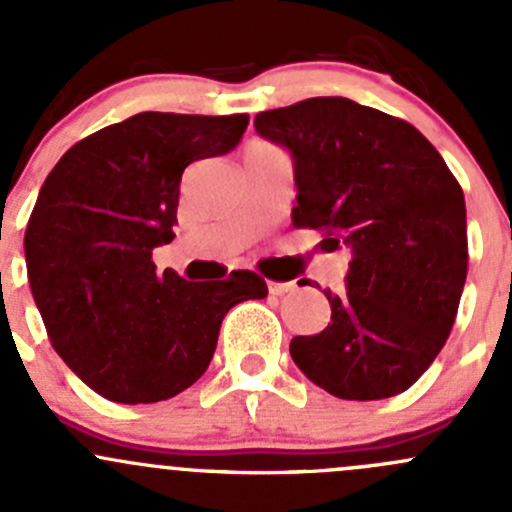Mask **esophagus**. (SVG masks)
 I'll use <instances>...</instances> for the list:
<instances>
[{
    "mask_svg": "<svg viewBox=\"0 0 512 512\" xmlns=\"http://www.w3.org/2000/svg\"><path fill=\"white\" fill-rule=\"evenodd\" d=\"M294 282H277V280H270L267 282V289H270L272 294H287V292H294Z\"/></svg>",
    "mask_w": 512,
    "mask_h": 512,
    "instance_id": "esophagus-1",
    "label": "esophagus"
}]
</instances>
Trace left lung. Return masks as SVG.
I'll return each instance as SVG.
<instances>
[{
	"label": "left lung",
	"mask_w": 512,
	"mask_h": 512,
	"mask_svg": "<svg viewBox=\"0 0 512 512\" xmlns=\"http://www.w3.org/2000/svg\"><path fill=\"white\" fill-rule=\"evenodd\" d=\"M289 148L294 227L352 250L332 322L289 344L309 381L349 401L389 399L421 379L451 334L468 275L466 200L456 175L404 118L342 96L255 116Z\"/></svg>",
	"instance_id": "8db88e82"
}]
</instances>
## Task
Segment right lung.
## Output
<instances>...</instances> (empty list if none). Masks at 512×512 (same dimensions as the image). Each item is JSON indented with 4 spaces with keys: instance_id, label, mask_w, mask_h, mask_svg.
Listing matches in <instances>:
<instances>
[{
    "instance_id": "obj_1",
    "label": "right lung",
    "mask_w": 512,
    "mask_h": 512,
    "mask_svg": "<svg viewBox=\"0 0 512 512\" xmlns=\"http://www.w3.org/2000/svg\"><path fill=\"white\" fill-rule=\"evenodd\" d=\"M250 116L143 111L74 143L46 175L24 232L29 287L51 347L116 404L173 399L200 379L227 309L267 297L257 272L190 282L156 272L183 170L240 143Z\"/></svg>"
}]
</instances>
